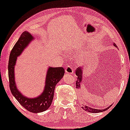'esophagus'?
<instances>
[{"instance_id":"obj_1","label":"esophagus","mask_w":130,"mask_h":130,"mask_svg":"<svg viewBox=\"0 0 130 130\" xmlns=\"http://www.w3.org/2000/svg\"><path fill=\"white\" fill-rule=\"evenodd\" d=\"M65 71L66 73H69V74H73V68L71 66H68L66 68Z\"/></svg>"}]
</instances>
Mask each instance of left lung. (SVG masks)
<instances>
[{
  "label": "left lung",
  "mask_w": 130,
  "mask_h": 130,
  "mask_svg": "<svg viewBox=\"0 0 130 130\" xmlns=\"http://www.w3.org/2000/svg\"><path fill=\"white\" fill-rule=\"evenodd\" d=\"M114 45H116V44H114ZM76 76H77V78H76V88H77V89H80L81 83H82V79H83V71L81 68H77V69H76ZM82 105H83L82 108L84 109V110L88 112H90V113H94L105 111L107 110L108 109H109V108H110V106H111V105L109 106V107H108V108L104 109H94V108H91V107L88 106L86 105L84 100H83V103Z\"/></svg>",
  "instance_id": "1"
}]
</instances>
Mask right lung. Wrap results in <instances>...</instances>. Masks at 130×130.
I'll return each mask as SVG.
<instances>
[{
	"mask_svg": "<svg viewBox=\"0 0 130 130\" xmlns=\"http://www.w3.org/2000/svg\"><path fill=\"white\" fill-rule=\"evenodd\" d=\"M33 37L27 32H24L21 34L17 42L13 47L8 64L9 88L12 94L18 102L25 109L32 113H37L44 111L50 107L54 98L56 85L61 79L64 74V69L62 67L49 68L45 77V85L43 93L36 98H28L21 94L17 89L15 83L14 67L17 57L22 53L25 47L32 40Z\"/></svg>",
	"mask_w": 130,
	"mask_h": 130,
	"instance_id": "obj_1",
	"label": "right lung"
}]
</instances>
